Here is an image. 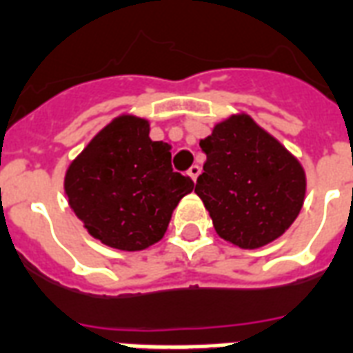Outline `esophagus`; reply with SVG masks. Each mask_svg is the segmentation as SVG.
Masks as SVG:
<instances>
[{"label": "esophagus", "instance_id": "obj_1", "mask_svg": "<svg viewBox=\"0 0 353 353\" xmlns=\"http://www.w3.org/2000/svg\"><path fill=\"white\" fill-rule=\"evenodd\" d=\"M200 172H201L200 166L192 165L190 168H188V177H190L192 181H196V179H198V176H200Z\"/></svg>", "mask_w": 353, "mask_h": 353}]
</instances>
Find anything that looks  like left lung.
<instances>
[{"label":"left lung","mask_w":353,"mask_h":353,"mask_svg":"<svg viewBox=\"0 0 353 353\" xmlns=\"http://www.w3.org/2000/svg\"><path fill=\"white\" fill-rule=\"evenodd\" d=\"M194 192L224 241L255 250L279 239L305 200L302 163L246 112L214 123Z\"/></svg>","instance_id":"8db88e82"}]
</instances>
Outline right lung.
<instances>
[{
  "instance_id": "right-lung-1",
  "label": "right lung",
  "mask_w": 353,
  "mask_h": 353,
  "mask_svg": "<svg viewBox=\"0 0 353 353\" xmlns=\"http://www.w3.org/2000/svg\"><path fill=\"white\" fill-rule=\"evenodd\" d=\"M172 146L150 139V122L112 118L64 174V194L85 230L105 246L141 252L165 236L194 183L172 170Z\"/></svg>"
}]
</instances>
